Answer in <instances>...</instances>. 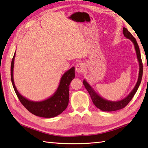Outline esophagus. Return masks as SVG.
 I'll list each match as a JSON object with an SVG mask.
<instances>
[{
  "mask_svg": "<svg viewBox=\"0 0 148 148\" xmlns=\"http://www.w3.org/2000/svg\"><path fill=\"white\" fill-rule=\"evenodd\" d=\"M85 69H86L85 65L83 63H82V62H80V63L77 64L75 66L76 71L77 73H83L85 71Z\"/></svg>",
  "mask_w": 148,
  "mask_h": 148,
  "instance_id": "esophagus-1",
  "label": "esophagus"
}]
</instances>
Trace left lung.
Wrapping results in <instances>:
<instances>
[{"instance_id":"1","label":"left lung","mask_w":148,"mask_h":148,"mask_svg":"<svg viewBox=\"0 0 148 148\" xmlns=\"http://www.w3.org/2000/svg\"><path fill=\"white\" fill-rule=\"evenodd\" d=\"M123 34L126 38L132 41V43H133L134 49H135L136 51L137 59H138V62L139 64V73L138 80H137L136 84L134 86L133 90L129 93L128 95H127L125 98H123V99L117 101H109L104 99V98L102 97L95 91V90L86 81V79H84L83 81V84L85 88H86V89L87 90L88 92L89 93L90 97L92 98L93 103H94L97 108H99L101 110L105 111V112H112V111H116L118 110H120L121 108H123L131 101V100L133 99V96L136 94L137 90L140 84L141 83L142 73H143V65H142L140 52L138 45L136 42V39L133 37V35L129 32L126 28H123Z\"/></svg>"}]
</instances>
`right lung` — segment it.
Instances as JSON below:
<instances>
[{"mask_svg":"<svg viewBox=\"0 0 148 148\" xmlns=\"http://www.w3.org/2000/svg\"><path fill=\"white\" fill-rule=\"evenodd\" d=\"M15 53L11 64V80L13 87L21 103L33 114L42 118H54L66 110L69 103V84L75 77V67L67 70L62 76L55 92L46 99L34 101H31L20 94L15 87L14 80V68Z\"/></svg>","mask_w":148,"mask_h":148,"instance_id":"1","label":"right lung"}]
</instances>
